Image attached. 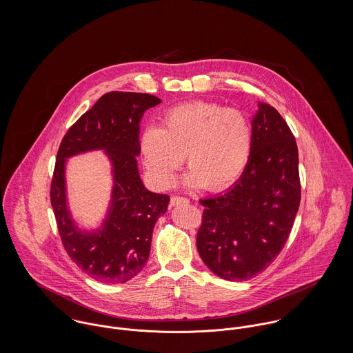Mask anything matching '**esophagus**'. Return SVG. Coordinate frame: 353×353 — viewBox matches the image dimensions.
<instances>
[{"instance_id":"34e87169","label":"esophagus","mask_w":353,"mask_h":353,"mask_svg":"<svg viewBox=\"0 0 353 353\" xmlns=\"http://www.w3.org/2000/svg\"><path fill=\"white\" fill-rule=\"evenodd\" d=\"M181 203H189V200L185 199V197H179V196H174L171 197V205L172 206H178Z\"/></svg>"}]
</instances>
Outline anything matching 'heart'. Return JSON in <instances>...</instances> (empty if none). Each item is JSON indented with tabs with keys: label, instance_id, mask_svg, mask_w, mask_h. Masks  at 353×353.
Returning a JSON list of instances; mask_svg holds the SVG:
<instances>
[{
	"label": "heart",
	"instance_id": "b5f03b06",
	"mask_svg": "<svg viewBox=\"0 0 353 353\" xmlns=\"http://www.w3.org/2000/svg\"><path fill=\"white\" fill-rule=\"evenodd\" d=\"M252 144V126L242 111L219 103L194 101L168 110L161 128H147L140 137V152L159 188L172 183L186 157L190 171L183 183L216 192L231 186L242 175Z\"/></svg>",
	"mask_w": 353,
	"mask_h": 353
}]
</instances>
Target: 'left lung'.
<instances>
[{
  "label": "left lung",
  "instance_id": "obj_1",
  "mask_svg": "<svg viewBox=\"0 0 353 353\" xmlns=\"http://www.w3.org/2000/svg\"><path fill=\"white\" fill-rule=\"evenodd\" d=\"M249 163L224 194L201 200L203 263L228 281L250 280L284 248L301 203L299 153L284 118L258 101Z\"/></svg>",
  "mask_w": 353,
  "mask_h": 353
}]
</instances>
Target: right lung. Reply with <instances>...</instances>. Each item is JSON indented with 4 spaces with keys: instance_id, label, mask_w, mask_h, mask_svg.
Wrapping results in <instances>:
<instances>
[{
    "instance_id": "right-lung-1",
    "label": "right lung",
    "mask_w": 353,
    "mask_h": 353,
    "mask_svg": "<svg viewBox=\"0 0 353 353\" xmlns=\"http://www.w3.org/2000/svg\"><path fill=\"white\" fill-rule=\"evenodd\" d=\"M161 101L150 94L108 92L68 130L57 153L50 200L63 248L90 277L122 284L147 265L152 232L167 212L170 197L145 189L137 165L140 122ZM104 150L112 163V200L101 227L83 230L74 221L65 193V160L72 155Z\"/></svg>"
}]
</instances>
